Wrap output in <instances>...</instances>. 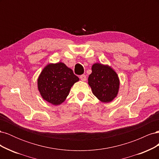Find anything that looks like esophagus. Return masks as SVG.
Segmentation results:
<instances>
[{
	"label": "esophagus",
	"mask_w": 159,
	"mask_h": 159,
	"mask_svg": "<svg viewBox=\"0 0 159 159\" xmlns=\"http://www.w3.org/2000/svg\"><path fill=\"white\" fill-rule=\"evenodd\" d=\"M80 78L81 80H82V81H85V80H86V75H85V74L81 75L80 76Z\"/></svg>",
	"instance_id": "1"
}]
</instances>
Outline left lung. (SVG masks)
<instances>
[{
    "mask_svg": "<svg viewBox=\"0 0 159 159\" xmlns=\"http://www.w3.org/2000/svg\"><path fill=\"white\" fill-rule=\"evenodd\" d=\"M88 84L93 93L103 102H110L117 95L119 80L115 71L107 66L95 64Z\"/></svg>",
    "mask_w": 159,
    "mask_h": 159,
    "instance_id": "left-lung-1",
    "label": "left lung"
}]
</instances>
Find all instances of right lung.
<instances>
[{"instance_id":"obj_1","label":"right lung","mask_w":159,"mask_h":159,"mask_svg":"<svg viewBox=\"0 0 159 159\" xmlns=\"http://www.w3.org/2000/svg\"><path fill=\"white\" fill-rule=\"evenodd\" d=\"M79 81L72 70L60 62L49 64L43 70L38 80V90L46 102L59 105L68 95L71 86Z\"/></svg>"}]
</instances>
